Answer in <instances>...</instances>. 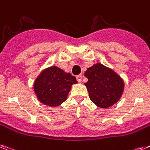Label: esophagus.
I'll use <instances>...</instances> for the list:
<instances>
[{"label": "esophagus", "instance_id": "esophagus-1", "mask_svg": "<svg viewBox=\"0 0 150 150\" xmlns=\"http://www.w3.org/2000/svg\"><path fill=\"white\" fill-rule=\"evenodd\" d=\"M76 79H77V81H79V82H81L82 81V75H79L76 76Z\"/></svg>", "mask_w": 150, "mask_h": 150}]
</instances>
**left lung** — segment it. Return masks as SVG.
Instances as JSON below:
<instances>
[{
    "instance_id": "1",
    "label": "left lung",
    "mask_w": 150,
    "mask_h": 150,
    "mask_svg": "<svg viewBox=\"0 0 150 150\" xmlns=\"http://www.w3.org/2000/svg\"><path fill=\"white\" fill-rule=\"evenodd\" d=\"M85 83L92 102L99 108L108 109L118 103L124 90V81L112 69L96 63L85 72Z\"/></svg>"
}]
</instances>
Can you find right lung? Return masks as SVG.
I'll return each mask as SVG.
<instances>
[{"label": "right lung", "mask_w": 150, "mask_h": 150, "mask_svg": "<svg viewBox=\"0 0 150 150\" xmlns=\"http://www.w3.org/2000/svg\"><path fill=\"white\" fill-rule=\"evenodd\" d=\"M75 77L52 65L41 71L34 81V91L42 104L57 107L67 99L71 86L77 84Z\"/></svg>", "instance_id": "1"}]
</instances>
